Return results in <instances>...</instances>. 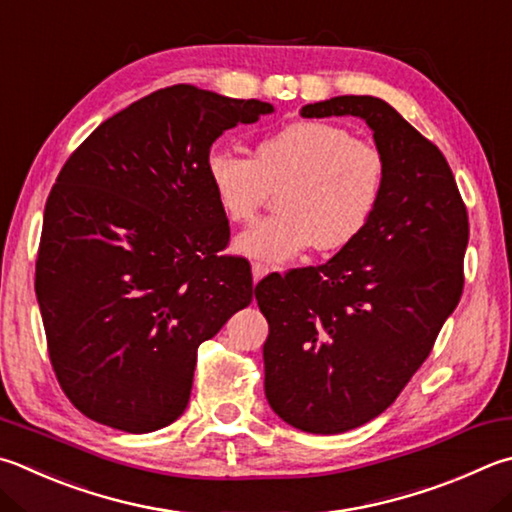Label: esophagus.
<instances>
[{"label":"esophagus","instance_id":"esophagus-1","mask_svg":"<svg viewBox=\"0 0 512 512\" xmlns=\"http://www.w3.org/2000/svg\"><path fill=\"white\" fill-rule=\"evenodd\" d=\"M268 271H271V266L262 264V262H255V264H253V280L259 282V280H262V277L268 275Z\"/></svg>","mask_w":512,"mask_h":512}]
</instances>
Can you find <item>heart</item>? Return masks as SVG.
I'll use <instances>...</instances> for the list:
<instances>
[{"label":"heart","mask_w":512,"mask_h":512,"mask_svg":"<svg viewBox=\"0 0 512 512\" xmlns=\"http://www.w3.org/2000/svg\"><path fill=\"white\" fill-rule=\"evenodd\" d=\"M210 188L230 221H248L282 188V212L239 232L235 250L250 259L286 262L302 250L349 246L374 217L385 185V161L374 145L324 120H297L257 143L255 159L212 150Z\"/></svg>","instance_id":"obj_1"}]
</instances>
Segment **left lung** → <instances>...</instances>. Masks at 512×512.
<instances>
[{"instance_id": "8db88e82", "label": "left lung", "mask_w": 512, "mask_h": 512, "mask_svg": "<svg viewBox=\"0 0 512 512\" xmlns=\"http://www.w3.org/2000/svg\"><path fill=\"white\" fill-rule=\"evenodd\" d=\"M300 114L362 118L385 161L378 208L349 246L255 288L268 405L297 430L340 434L383 414L430 356L463 291L468 212L439 147L385 100L336 96Z\"/></svg>"}]
</instances>
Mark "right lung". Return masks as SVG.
I'll list each match as a JSON object with an SVG mask.
<instances>
[{
  "label": "right lung",
  "mask_w": 512,
  "mask_h": 512,
  "mask_svg": "<svg viewBox=\"0 0 512 512\" xmlns=\"http://www.w3.org/2000/svg\"><path fill=\"white\" fill-rule=\"evenodd\" d=\"M271 102L174 85L89 134L46 199L35 293L58 383L91 421L145 434L190 401L197 349L253 300L206 161Z\"/></svg>",
  "instance_id": "1"
}]
</instances>
